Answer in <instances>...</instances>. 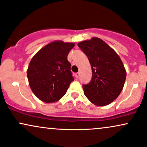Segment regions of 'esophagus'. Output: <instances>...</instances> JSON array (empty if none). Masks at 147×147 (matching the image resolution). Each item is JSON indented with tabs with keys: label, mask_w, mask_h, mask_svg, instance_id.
Segmentation results:
<instances>
[{
	"label": "esophagus",
	"mask_w": 147,
	"mask_h": 147,
	"mask_svg": "<svg viewBox=\"0 0 147 147\" xmlns=\"http://www.w3.org/2000/svg\"><path fill=\"white\" fill-rule=\"evenodd\" d=\"M75 76H76V78H77L80 76V73H79V72H78V73H76L75 74Z\"/></svg>",
	"instance_id": "esophagus-1"
}]
</instances>
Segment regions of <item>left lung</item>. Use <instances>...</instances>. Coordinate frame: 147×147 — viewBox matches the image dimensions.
Masks as SVG:
<instances>
[{
	"label": "left lung",
	"instance_id": "left-lung-1",
	"mask_svg": "<svg viewBox=\"0 0 147 147\" xmlns=\"http://www.w3.org/2000/svg\"><path fill=\"white\" fill-rule=\"evenodd\" d=\"M88 58L92 69L91 81L83 85L88 100L99 106L111 104L122 91L126 70L121 58L107 43L97 37L78 43Z\"/></svg>",
	"mask_w": 147,
	"mask_h": 147
}]
</instances>
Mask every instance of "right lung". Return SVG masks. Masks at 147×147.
Masks as SVG:
<instances>
[{"instance_id":"1","label":"right lung","mask_w":147,"mask_h":147,"mask_svg":"<svg viewBox=\"0 0 147 147\" xmlns=\"http://www.w3.org/2000/svg\"><path fill=\"white\" fill-rule=\"evenodd\" d=\"M74 43L55 41L43 47L32 58L27 77L32 91L46 103L61 99L74 78L67 61Z\"/></svg>"}]
</instances>
